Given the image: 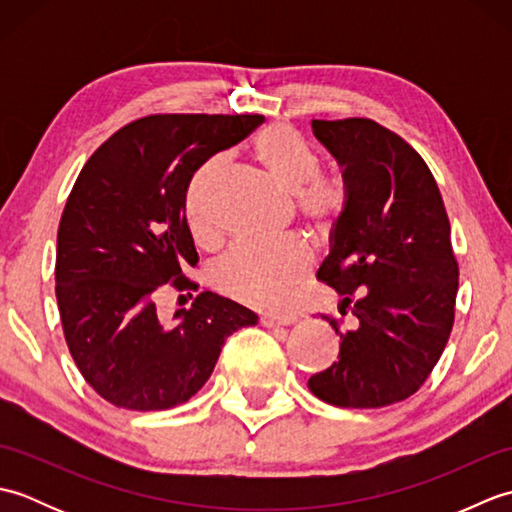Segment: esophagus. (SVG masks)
<instances>
[{"instance_id":"obj_1","label":"esophagus","mask_w":512,"mask_h":512,"mask_svg":"<svg viewBox=\"0 0 512 512\" xmlns=\"http://www.w3.org/2000/svg\"><path fill=\"white\" fill-rule=\"evenodd\" d=\"M297 321V317H262L259 323L264 325V328H279V325H292Z\"/></svg>"}]
</instances>
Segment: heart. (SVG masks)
Returning a JSON list of instances; mask_svg holds the SVG:
<instances>
[{
	"label": "heart",
	"mask_w": 512,
	"mask_h": 512,
	"mask_svg": "<svg viewBox=\"0 0 512 512\" xmlns=\"http://www.w3.org/2000/svg\"><path fill=\"white\" fill-rule=\"evenodd\" d=\"M253 156L279 187L295 193V209L308 231L328 242L350 213L352 193L336 171H321V156L295 127L270 123L253 138ZM226 171V158L215 156L193 173L184 211L191 233L213 242L217 233L215 200ZM310 273V255L299 239L237 242L215 266V284L224 295L257 310H279Z\"/></svg>",
	"instance_id": "obj_1"
}]
</instances>
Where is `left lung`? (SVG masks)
<instances>
[{"label": "left lung", "instance_id": "1", "mask_svg": "<svg viewBox=\"0 0 512 512\" xmlns=\"http://www.w3.org/2000/svg\"><path fill=\"white\" fill-rule=\"evenodd\" d=\"M312 132L343 165L352 204L319 268L343 297L341 317L321 314L341 339L339 361L308 387L336 407L394 405L424 385L453 330L449 215L427 162L396 132L372 118H317Z\"/></svg>", "mask_w": 512, "mask_h": 512}]
</instances>
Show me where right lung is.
<instances>
[{
  "instance_id": "add662e5",
  "label": "right lung",
  "mask_w": 512,
  "mask_h": 512,
  "mask_svg": "<svg viewBox=\"0 0 512 512\" xmlns=\"http://www.w3.org/2000/svg\"><path fill=\"white\" fill-rule=\"evenodd\" d=\"M262 123V114H151L114 132L76 178L59 222L54 292L76 367L112 405H182L209 380L228 336L257 323L204 290L176 314L180 325H165L156 299L167 288L198 290L184 275L198 264L184 211L191 176Z\"/></svg>"
}]
</instances>
